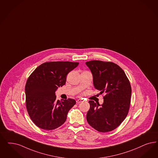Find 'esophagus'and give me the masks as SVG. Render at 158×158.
Masks as SVG:
<instances>
[{
	"instance_id": "esophagus-1",
	"label": "esophagus",
	"mask_w": 158,
	"mask_h": 158,
	"mask_svg": "<svg viewBox=\"0 0 158 158\" xmlns=\"http://www.w3.org/2000/svg\"><path fill=\"white\" fill-rule=\"evenodd\" d=\"M83 101V99H77V100H76V103H81V102H82Z\"/></svg>"
}]
</instances>
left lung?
<instances>
[{
	"label": "left lung",
	"instance_id": "left-lung-1",
	"mask_svg": "<svg viewBox=\"0 0 158 158\" xmlns=\"http://www.w3.org/2000/svg\"><path fill=\"white\" fill-rule=\"evenodd\" d=\"M93 76L95 89L105 93L103 103L89 101L86 119L96 131L107 132L116 129L126 118L132 89L125 72L118 64L101 60L86 62Z\"/></svg>",
	"mask_w": 158,
	"mask_h": 158
}]
</instances>
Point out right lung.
Wrapping results in <instances>:
<instances>
[{
    "mask_svg": "<svg viewBox=\"0 0 158 158\" xmlns=\"http://www.w3.org/2000/svg\"><path fill=\"white\" fill-rule=\"evenodd\" d=\"M79 64L72 62H45L35 70L25 86L26 105L29 115L36 126L52 130L61 126L76 101L68 99L56 101L55 92L63 86L66 75Z\"/></svg>",
    "mask_w": 158,
    "mask_h": 158,
    "instance_id": "right-lung-1",
    "label": "right lung"
}]
</instances>
